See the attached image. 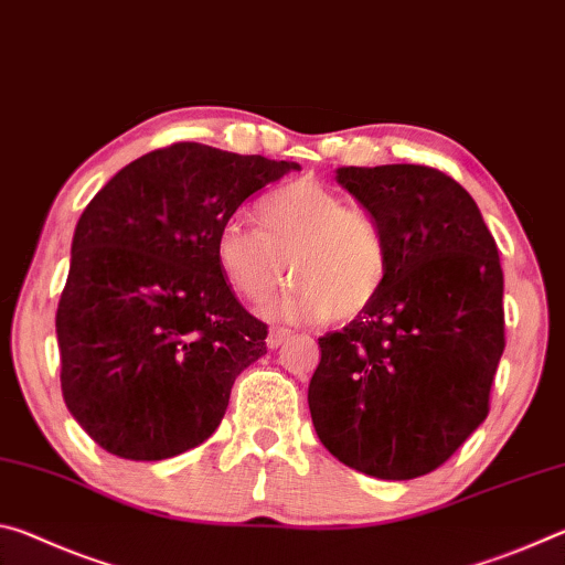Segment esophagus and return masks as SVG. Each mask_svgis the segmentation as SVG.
Here are the masks:
<instances>
[{
    "label": "esophagus",
    "mask_w": 565,
    "mask_h": 565,
    "mask_svg": "<svg viewBox=\"0 0 565 565\" xmlns=\"http://www.w3.org/2000/svg\"><path fill=\"white\" fill-rule=\"evenodd\" d=\"M291 337V331L289 329H284V327H271V331H269V337H266V347L269 349H279L281 343Z\"/></svg>",
    "instance_id": "34e87169"
}]
</instances>
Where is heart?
<instances>
[{"label":"heart","mask_w":565,"mask_h":565,"mask_svg":"<svg viewBox=\"0 0 565 565\" xmlns=\"http://www.w3.org/2000/svg\"><path fill=\"white\" fill-rule=\"evenodd\" d=\"M256 218L259 228L224 224L214 244L218 269L246 301H269L289 271L294 289L276 309L281 317L343 323L369 311L386 289L384 226L366 209L347 206L333 189L294 179L262 199Z\"/></svg>","instance_id":"heart-1"}]
</instances>
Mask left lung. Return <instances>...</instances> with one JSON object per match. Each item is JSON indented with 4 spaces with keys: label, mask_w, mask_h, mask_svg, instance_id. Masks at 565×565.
<instances>
[{
    "label": "left lung",
    "mask_w": 565,
    "mask_h": 565,
    "mask_svg": "<svg viewBox=\"0 0 565 565\" xmlns=\"http://www.w3.org/2000/svg\"><path fill=\"white\" fill-rule=\"evenodd\" d=\"M341 186L384 226L391 274L369 311L319 339L309 408L356 471H436L491 408L505 349L499 248L471 194L420 164L343 167Z\"/></svg>",
    "instance_id": "left-lung-1"
}]
</instances>
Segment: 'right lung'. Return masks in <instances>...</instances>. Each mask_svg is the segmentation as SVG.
<instances>
[{
	"label": "right lung",
	"mask_w": 565,
	"mask_h": 565,
	"mask_svg": "<svg viewBox=\"0 0 565 565\" xmlns=\"http://www.w3.org/2000/svg\"><path fill=\"white\" fill-rule=\"evenodd\" d=\"M299 164L177 141L124 167L76 224L56 306L62 396L129 461H164L222 424L269 327L216 264L218 228Z\"/></svg>",
	"instance_id": "1"
}]
</instances>
